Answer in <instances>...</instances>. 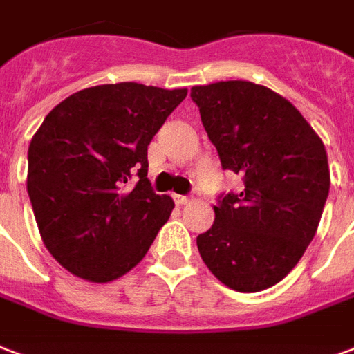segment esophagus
I'll return each mask as SVG.
<instances>
[{
	"instance_id": "34e87169",
	"label": "esophagus",
	"mask_w": 354,
	"mask_h": 354,
	"mask_svg": "<svg viewBox=\"0 0 354 354\" xmlns=\"http://www.w3.org/2000/svg\"><path fill=\"white\" fill-rule=\"evenodd\" d=\"M174 203H176L178 206H184V204L189 203V198L184 197V195H174Z\"/></svg>"
}]
</instances>
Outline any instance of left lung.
Returning <instances> with one entry per match:
<instances>
[{
	"label": "left lung",
	"instance_id": "obj_1",
	"mask_svg": "<svg viewBox=\"0 0 354 354\" xmlns=\"http://www.w3.org/2000/svg\"><path fill=\"white\" fill-rule=\"evenodd\" d=\"M191 99L221 167L243 178L240 193L217 198L198 253L230 289H268L315 236L330 189L323 140L285 97L259 84L193 86Z\"/></svg>",
	"mask_w": 354,
	"mask_h": 354
}]
</instances>
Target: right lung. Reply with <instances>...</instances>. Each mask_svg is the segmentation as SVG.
I'll return each mask as SVG.
<instances>
[{
	"instance_id": "obj_1",
	"label": "right lung",
	"mask_w": 354,
	"mask_h": 354,
	"mask_svg": "<svg viewBox=\"0 0 354 354\" xmlns=\"http://www.w3.org/2000/svg\"><path fill=\"white\" fill-rule=\"evenodd\" d=\"M185 95V88L103 84L44 118L28 150V195L44 245L65 270L106 283L148 253L174 208L146 178L148 146Z\"/></svg>"
}]
</instances>
